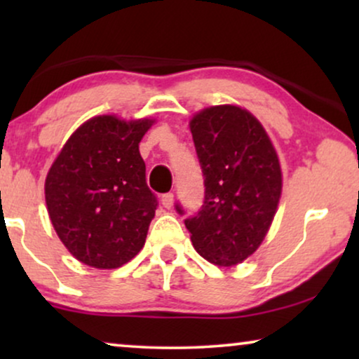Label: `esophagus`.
<instances>
[{"label": "esophagus", "mask_w": 359, "mask_h": 359, "mask_svg": "<svg viewBox=\"0 0 359 359\" xmlns=\"http://www.w3.org/2000/svg\"><path fill=\"white\" fill-rule=\"evenodd\" d=\"M173 203H175L173 193H166V194L161 196V204H163V208L171 209V208H173Z\"/></svg>", "instance_id": "obj_1"}]
</instances>
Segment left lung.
I'll list each match as a JSON object with an SVG mask.
<instances>
[{"instance_id": "left-lung-1", "label": "left lung", "mask_w": 359, "mask_h": 359, "mask_svg": "<svg viewBox=\"0 0 359 359\" xmlns=\"http://www.w3.org/2000/svg\"><path fill=\"white\" fill-rule=\"evenodd\" d=\"M204 176V203L184 220L201 257L233 266L257 252L283 189L276 150L259 121L238 106H212L189 122ZM178 214L184 210L176 204Z\"/></svg>"}]
</instances>
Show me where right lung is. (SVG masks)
<instances>
[{"label": "right lung", "mask_w": 359, "mask_h": 359, "mask_svg": "<svg viewBox=\"0 0 359 359\" xmlns=\"http://www.w3.org/2000/svg\"><path fill=\"white\" fill-rule=\"evenodd\" d=\"M154 121L96 116L73 132L46 180L58 238L78 262L119 268L144 247L156 210L139 144Z\"/></svg>", "instance_id": "add662e5"}]
</instances>
